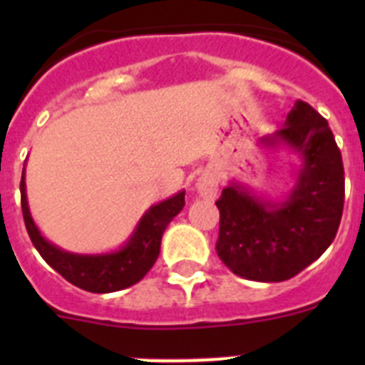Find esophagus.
<instances>
[{"label":"esophagus","mask_w":365,"mask_h":365,"mask_svg":"<svg viewBox=\"0 0 365 365\" xmlns=\"http://www.w3.org/2000/svg\"><path fill=\"white\" fill-rule=\"evenodd\" d=\"M217 177L214 173H202L195 182V190H197L199 197L214 199L217 195Z\"/></svg>","instance_id":"34e87169"}]
</instances>
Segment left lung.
<instances>
[{"label":"left lung","instance_id":"left-lung-1","mask_svg":"<svg viewBox=\"0 0 365 365\" xmlns=\"http://www.w3.org/2000/svg\"><path fill=\"white\" fill-rule=\"evenodd\" d=\"M259 143L298 155L294 186L283 201H267L230 182L215 201L221 217L215 250L241 278L285 282L333 243L344 212V164L327 120L303 100H296L282 130Z\"/></svg>","mask_w":365,"mask_h":365}]
</instances>
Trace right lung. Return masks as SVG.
<instances>
[{
	"label": "right lung",
	"instance_id": "add662e5",
	"mask_svg": "<svg viewBox=\"0 0 365 365\" xmlns=\"http://www.w3.org/2000/svg\"><path fill=\"white\" fill-rule=\"evenodd\" d=\"M21 210L32 245L58 274L69 283L89 292H115L128 289L150 272L160 252V240L173 217L185 206V190L150 206L137 222L133 234L118 250L106 254H74L62 250L41 235L29 210L25 170L19 182Z\"/></svg>",
	"mask_w": 365,
	"mask_h": 365
}]
</instances>
